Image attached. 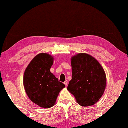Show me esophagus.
Here are the masks:
<instances>
[{"mask_svg":"<svg viewBox=\"0 0 128 128\" xmlns=\"http://www.w3.org/2000/svg\"><path fill=\"white\" fill-rule=\"evenodd\" d=\"M68 83V81H67V80H66V81H65L64 82V84L66 85V86H67Z\"/></svg>","mask_w":128,"mask_h":128,"instance_id":"34e87169","label":"esophagus"}]
</instances>
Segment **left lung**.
<instances>
[{
    "mask_svg": "<svg viewBox=\"0 0 128 128\" xmlns=\"http://www.w3.org/2000/svg\"><path fill=\"white\" fill-rule=\"evenodd\" d=\"M72 79L67 90L79 105H94L100 100L106 86V76L96 58L87 53H78L71 58Z\"/></svg>",
    "mask_w": 128,
    "mask_h": 128,
    "instance_id": "left-lung-1",
    "label": "left lung"
}]
</instances>
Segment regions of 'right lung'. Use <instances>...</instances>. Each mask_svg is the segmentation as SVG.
<instances>
[{
	"instance_id": "1",
	"label": "right lung",
	"mask_w": 128,
	"mask_h": 128,
	"mask_svg": "<svg viewBox=\"0 0 128 128\" xmlns=\"http://www.w3.org/2000/svg\"><path fill=\"white\" fill-rule=\"evenodd\" d=\"M52 56L45 53L36 55L24 70V86L28 98L43 108H50L56 103L64 84L50 71L53 63Z\"/></svg>"
}]
</instances>
